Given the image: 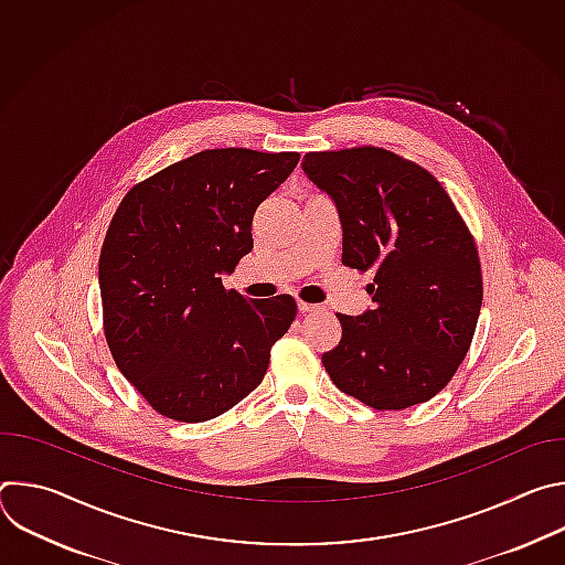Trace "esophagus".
<instances>
[{
	"label": "esophagus",
	"instance_id": "esophagus-1",
	"mask_svg": "<svg viewBox=\"0 0 565 565\" xmlns=\"http://www.w3.org/2000/svg\"><path fill=\"white\" fill-rule=\"evenodd\" d=\"M297 308H299V312H312V310H317L319 306L317 303H306V301H297Z\"/></svg>",
	"mask_w": 565,
	"mask_h": 565
}]
</instances>
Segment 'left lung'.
Segmentation results:
<instances>
[{"label": "left lung", "mask_w": 565, "mask_h": 565, "mask_svg": "<svg viewBox=\"0 0 565 565\" xmlns=\"http://www.w3.org/2000/svg\"><path fill=\"white\" fill-rule=\"evenodd\" d=\"M301 170L335 203L342 264L373 273V306L338 315L342 340L321 355L324 369L377 412L431 399L465 360L480 315L469 230L429 172L386 149L312 151Z\"/></svg>", "instance_id": "obj_1"}]
</instances>
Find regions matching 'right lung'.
<instances>
[{
    "label": "right lung",
    "mask_w": 565,
    "mask_h": 565,
    "mask_svg": "<svg viewBox=\"0 0 565 565\" xmlns=\"http://www.w3.org/2000/svg\"><path fill=\"white\" fill-rule=\"evenodd\" d=\"M297 163V151H199L116 210L100 253L105 335L120 373L160 416L205 423L262 384L297 303L225 290L223 275L253 250L257 207Z\"/></svg>",
    "instance_id": "add662e5"
}]
</instances>
